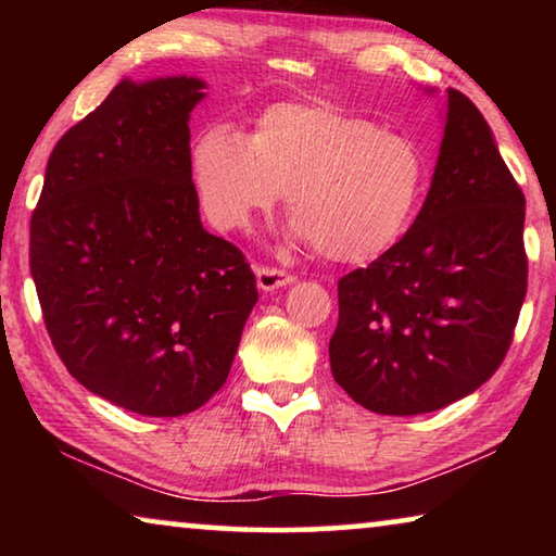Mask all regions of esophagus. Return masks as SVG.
Masks as SVG:
<instances>
[{
  "label": "esophagus",
  "mask_w": 556,
  "mask_h": 556,
  "mask_svg": "<svg viewBox=\"0 0 556 556\" xmlns=\"http://www.w3.org/2000/svg\"><path fill=\"white\" fill-rule=\"evenodd\" d=\"M255 277H257V287L262 291H275L281 287L294 285L296 281L294 275H289V271H285V269H275V267H257Z\"/></svg>",
  "instance_id": "esophagus-1"
}]
</instances>
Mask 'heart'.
<instances>
[{
    "mask_svg": "<svg viewBox=\"0 0 556 556\" xmlns=\"http://www.w3.org/2000/svg\"><path fill=\"white\" fill-rule=\"evenodd\" d=\"M188 166L215 228H250L287 193L289 238L343 265L378 260L407 232L429 178L412 137L326 100L269 105L250 135L203 129Z\"/></svg>",
    "mask_w": 556,
    "mask_h": 556,
    "instance_id": "b5f03b06",
    "label": "heart"
}]
</instances>
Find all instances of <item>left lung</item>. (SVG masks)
Wrapping results in <instances>:
<instances>
[{
    "label": "left lung",
    "mask_w": 556,
    "mask_h": 556,
    "mask_svg": "<svg viewBox=\"0 0 556 556\" xmlns=\"http://www.w3.org/2000/svg\"><path fill=\"white\" fill-rule=\"evenodd\" d=\"M434 92V90H427ZM525 195L464 92L446 90L425 205L397 244L338 281L336 382L378 414H425L501 368L527 291Z\"/></svg>",
    "instance_id": "1"
}]
</instances>
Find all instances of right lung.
Instances as JSON below:
<instances>
[{"instance_id": "right-lung-1", "label": "right lung", "mask_w": 556, "mask_h": 556, "mask_svg": "<svg viewBox=\"0 0 556 556\" xmlns=\"http://www.w3.org/2000/svg\"><path fill=\"white\" fill-rule=\"evenodd\" d=\"M205 83L125 78L53 147L31 215V277L83 388L181 417L228 380L257 304L242 252L203 228L188 154Z\"/></svg>"}]
</instances>
